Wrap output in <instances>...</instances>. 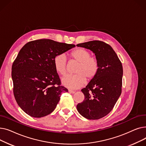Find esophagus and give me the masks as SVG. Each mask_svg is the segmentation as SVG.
<instances>
[{"label": "esophagus", "mask_w": 146, "mask_h": 146, "mask_svg": "<svg viewBox=\"0 0 146 146\" xmlns=\"http://www.w3.org/2000/svg\"><path fill=\"white\" fill-rule=\"evenodd\" d=\"M68 92L71 94H74L75 93V91L74 90H70V89H68Z\"/></svg>", "instance_id": "1"}]
</instances>
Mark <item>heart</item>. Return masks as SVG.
I'll use <instances>...</instances> for the list:
<instances>
[{"label":"heart","mask_w":146,"mask_h":146,"mask_svg":"<svg viewBox=\"0 0 146 146\" xmlns=\"http://www.w3.org/2000/svg\"><path fill=\"white\" fill-rule=\"evenodd\" d=\"M72 58L79 63L76 68L75 74H68L61 79L63 85L72 89L80 88L85 85L86 78L89 80L93 79L97 75L99 65L98 60L91 57L90 51L84 48H79L71 52ZM54 66L56 71L61 76L67 72V61L64 54L60 53L54 59Z\"/></svg>","instance_id":"1"}]
</instances>
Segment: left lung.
Instances as JSON below:
<instances>
[{"instance_id":"left-lung-1","label":"left lung","mask_w":146,"mask_h":146,"mask_svg":"<svg viewBox=\"0 0 146 146\" xmlns=\"http://www.w3.org/2000/svg\"><path fill=\"white\" fill-rule=\"evenodd\" d=\"M92 51L99 65L95 78L81 90L85 99L77 105L79 113L88 119H98L108 115L121 94L123 68L113 48L101 41L77 45Z\"/></svg>"}]
</instances>
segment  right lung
I'll return each instance as SVG.
<instances>
[{
  "mask_svg": "<svg viewBox=\"0 0 146 146\" xmlns=\"http://www.w3.org/2000/svg\"><path fill=\"white\" fill-rule=\"evenodd\" d=\"M75 47L74 44L49 39L27 43L19 51L12 67L13 94L20 108L29 115L41 118L55 110L62 92L54 59Z\"/></svg>",
  "mask_w": 146,
  "mask_h": 146,
  "instance_id": "obj_1",
  "label": "right lung"
}]
</instances>
